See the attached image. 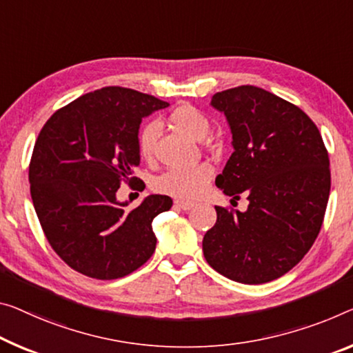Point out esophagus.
I'll list each match as a JSON object with an SVG mask.
<instances>
[{"instance_id": "1", "label": "esophagus", "mask_w": 353, "mask_h": 353, "mask_svg": "<svg viewBox=\"0 0 353 353\" xmlns=\"http://www.w3.org/2000/svg\"><path fill=\"white\" fill-rule=\"evenodd\" d=\"M175 207L184 210V211H189L195 207V203L192 202H186V200H175Z\"/></svg>"}]
</instances>
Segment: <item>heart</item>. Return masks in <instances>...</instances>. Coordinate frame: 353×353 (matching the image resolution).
Returning <instances> with one entry per match:
<instances>
[{
  "instance_id": "b5f03b06",
  "label": "heart",
  "mask_w": 353,
  "mask_h": 353,
  "mask_svg": "<svg viewBox=\"0 0 353 353\" xmlns=\"http://www.w3.org/2000/svg\"><path fill=\"white\" fill-rule=\"evenodd\" d=\"M170 124L178 131L192 139H203L208 134L210 121L199 108L189 104L178 105L169 115ZM159 135V124L151 121L140 129L137 148L143 159H150L154 153L156 140ZM213 178V167L208 162H199L191 167H173L156 180L154 186L159 192L178 199H197L207 189Z\"/></svg>"
}]
</instances>
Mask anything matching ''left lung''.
Segmentation results:
<instances>
[{
  "label": "left lung",
  "mask_w": 353,
  "mask_h": 353,
  "mask_svg": "<svg viewBox=\"0 0 353 353\" xmlns=\"http://www.w3.org/2000/svg\"><path fill=\"white\" fill-rule=\"evenodd\" d=\"M232 132L233 153L216 186L246 211L214 207L203 256L222 276L263 284L290 271L311 249L327 210L330 159L322 135L301 108L252 85L211 97Z\"/></svg>",
  "instance_id": "1"
}]
</instances>
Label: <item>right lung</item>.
Masks as SVG:
<instances>
[{
    "mask_svg": "<svg viewBox=\"0 0 353 353\" xmlns=\"http://www.w3.org/2000/svg\"><path fill=\"white\" fill-rule=\"evenodd\" d=\"M165 107L154 96L105 86L59 108L41 129L30 162L32 205L53 251L79 273L118 279L153 256V219L172 199L153 194L126 211L117 191L137 181L142 118Z\"/></svg>",
    "mask_w": 353,
    "mask_h": 353,
    "instance_id": "right-lung-1",
    "label": "right lung"
}]
</instances>
